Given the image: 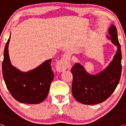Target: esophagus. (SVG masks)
Masks as SVG:
<instances>
[{"label":"esophagus","instance_id":"34e87169","mask_svg":"<svg viewBox=\"0 0 126 126\" xmlns=\"http://www.w3.org/2000/svg\"><path fill=\"white\" fill-rule=\"evenodd\" d=\"M70 54L69 53H66L63 55L59 61H58L56 65L57 70L58 72H63L68 68L70 64Z\"/></svg>","mask_w":126,"mask_h":126}]
</instances>
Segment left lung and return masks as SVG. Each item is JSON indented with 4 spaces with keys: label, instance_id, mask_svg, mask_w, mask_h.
Instances as JSON below:
<instances>
[{
    "label": "left lung",
    "instance_id": "1",
    "mask_svg": "<svg viewBox=\"0 0 126 126\" xmlns=\"http://www.w3.org/2000/svg\"><path fill=\"white\" fill-rule=\"evenodd\" d=\"M107 38L117 46L118 50L109 65L100 73L92 75L88 73L80 63L72 68L73 75L72 92L75 99L82 104L92 105L106 100L118 85L122 72L121 46L119 42L116 27L112 25Z\"/></svg>",
    "mask_w": 126,
    "mask_h": 126
}]
</instances>
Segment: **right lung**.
<instances>
[{
	"instance_id": "add662e5",
	"label": "right lung",
	"mask_w": 126,
	"mask_h": 126,
	"mask_svg": "<svg viewBox=\"0 0 126 126\" xmlns=\"http://www.w3.org/2000/svg\"><path fill=\"white\" fill-rule=\"evenodd\" d=\"M5 46L2 73L6 87L13 97L19 102L36 104L47 96L51 82L54 79L51 59L46 60L37 68L22 72L12 65L8 56V44Z\"/></svg>"
}]
</instances>
